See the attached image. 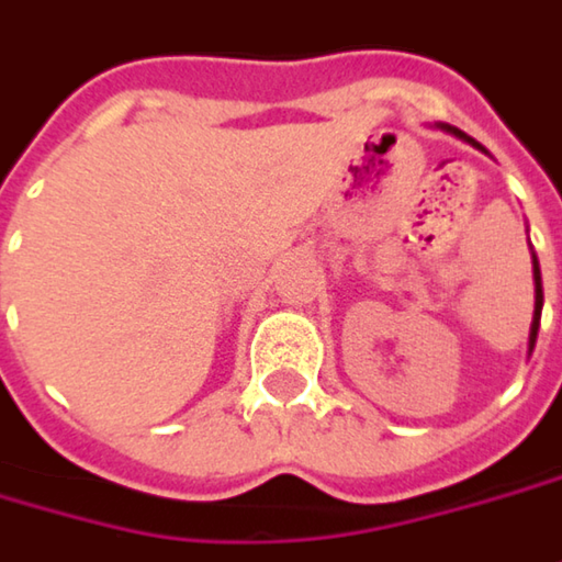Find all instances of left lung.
I'll use <instances>...</instances> for the list:
<instances>
[{
    "mask_svg": "<svg viewBox=\"0 0 562 562\" xmlns=\"http://www.w3.org/2000/svg\"><path fill=\"white\" fill-rule=\"evenodd\" d=\"M436 130H442V133H451L454 139H461V143H468V146H474V149L486 151L480 146L477 139H471L468 133H461L458 126H448V123H436ZM531 267H535V314H531V330H528V356H531V349L538 344V327H541V308H544V285H541V267H538V257L531 254Z\"/></svg>",
    "mask_w": 562,
    "mask_h": 562,
    "instance_id": "1",
    "label": "left lung"
}]
</instances>
